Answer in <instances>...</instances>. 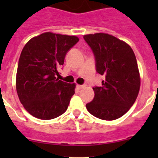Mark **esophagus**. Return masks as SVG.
I'll use <instances>...</instances> for the list:
<instances>
[{
    "instance_id": "1",
    "label": "esophagus",
    "mask_w": 158,
    "mask_h": 158,
    "mask_svg": "<svg viewBox=\"0 0 158 158\" xmlns=\"http://www.w3.org/2000/svg\"><path fill=\"white\" fill-rule=\"evenodd\" d=\"M83 87H84V85H77V88L78 89H82Z\"/></svg>"
}]
</instances>
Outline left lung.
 <instances>
[{"label":"left lung","instance_id":"8db88e82","mask_svg":"<svg viewBox=\"0 0 158 158\" xmlns=\"http://www.w3.org/2000/svg\"><path fill=\"white\" fill-rule=\"evenodd\" d=\"M93 51L96 71L105 77L102 86L93 87L95 96L86 104L96 118L114 120L127 112L140 89V76L135 53L128 44L104 33L84 35Z\"/></svg>","mask_w":158,"mask_h":158}]
</instances>
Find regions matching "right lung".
<instances>
[{
	"label": "right lung",
	"mask_w": 158,
	"mask_h": 158,
	"mask_svg": "<svg viewBox=\"0 0 158 158\" xmlns=\"http://www.w3.org/2000/svg\"><path fill=\"white\" fill-rule=\"evenodd\" d=\"M76 36L46 32L32 38L22 50L16 73V91L23 107L40 119H52L67 110L75 84L58 80V69Z\"/></svg>",
	"instance_id": "add662e5"
}]
</instances>
